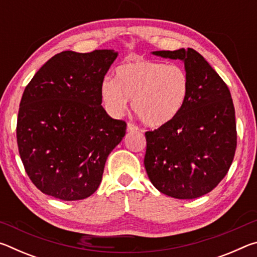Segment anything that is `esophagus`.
I'll return each mask as SVG.
<instances>
[{"instance_id":"1","label":"esophagus","mask_w":257,"mask_h":257,"mask_svg":"<svg viewBox=\"0 0 257 257\" xmlns=\"http://www.w3.org/2000/svg\"><path fill=\"white\" fill-rule=\"evenodd\" d=\"M138 130V127L137 125H135L134 123H128L127 124V132L128 133H135V132H137Z\"/></svg>"}]
</instances>
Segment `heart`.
Wrapping results in <instances>:
<instances>
[{"instance_id":"b5f03b06","label":"heart","mask_w":257,"mask_h":257,"mask_svg":"<svg viewBox=\"0 0 257 257\" xmlns=\"http://www.w3.org/2000/svg\"><path fill=\"white\" fill-rule=\"evenodd\" d=\"M190 79L178 64L137 59L115 69V79L105 77L99 85L104 108L111 116L122 115L132 101L143 123L159 128L170 123L188 98Z\"/></svg>"}]
</instances>
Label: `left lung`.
<instances>
[{"label":"left lung","mask_w":257,"mask_h":257,"mask_svg":"<svg viewBox=\"0 0 257 257\" xmlns=\"http://www.w3.org/2000/svg\"><path fill=\"white\" fill-rule=\"evenodd\" d=\"M152 54L182 61L190 90L175 120L145 133L147 176L155 188L168 196L201 197L227 175L236 152L231 94L210 63L193 49Z\"/></svg>","instance_id":"obj_1"}]
</instances>
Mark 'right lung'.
<instances>
[{
  "instance_id": "right-lung-1",
  "label": "right lung",
  "mask_w": 257,
  "mask_h": 257,
  "mask_svg": "<svg viewBox=\"0 0 257 257\" xmlns=\"http://www.w3.org/2000/svg\"><path fill=\"white\" fill-rule=\"evenodd\" d=\"M116 56L113 50L61 52L25 88L17 142L25 170L42 193L78 201L101 184L107 156L127 128L101 105L99 85Z\"/></svg>"
}]
</instances>
